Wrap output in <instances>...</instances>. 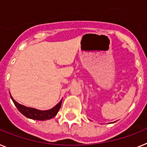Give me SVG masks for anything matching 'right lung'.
Here are the masks:
<instances>
[{"label":"right lung","instance_id":"right-lung-1","mask_svg":"<svg viewBox=\"0 0 147 147\" xmlns=\"http://www.w3.org/2000/svg\"><path fill=\"white\" fill-rule=\"evenodd\" d=\"M11 100L13 101L15 105L18 108V110L23 114V115H25L26 117L28 118V119H34V120H38V121H45L48 120V119H51L54 118L57 113L59 112V108L62 105V98L61 99L60 102L57 104V105L54 106L53 108L50 109L48 110H40L37 109L32 108V107H26L24 105H22L18 103L12 96L10 94Z\"/></svg>","mask_w":147,"mask_h":147}]
</instances>
